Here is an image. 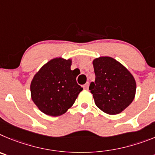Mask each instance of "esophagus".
Listing matches in <instances>:
<instances>
[{"instance_id": "esophagus-1", "label": "esophagus", "mask_w": 155, "mask_h": 155, "mask_svg": "<svg viewBox=\"0 0 155 155\" xmlns=\"http://www.w3.org/2000/svg\"><path fill=\"white\" fill-rule=\"evenodd\" d=\"M89 83H86V84L84 85V86H83V89H84V90H88V88H89Z\"/></svg>"}]
</instances>
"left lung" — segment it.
Masks as SVG:
<instances>
[{
	"label": "left lung",
	"mask_w": 155,
	"mask_h": 155,
	"mask_svg": "<svg viewBox=\"0 0 155 155\" xmlns=\"http://www.w3.org/2000/svg\"><path fill=\"white\" fill-rule=\"evenodd\" d=\"M96 79L90 86L95 104L103 112L115 115L124 111L134 100L136 81L124 65L110 56L93 61Z\"/></svg>",
	"instance_id": "obj_1"
}]
</instances>
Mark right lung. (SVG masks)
Listing matches in <instances>:
<instances>
[{"label":"right lung","instance_id":"right-lung-1","mask_svg":"<svg viewBox=\"0 0 155 155\" xmlns=\"http://www.w3.org/2000/svg\"><path fill=\"white\" fill-rule=\"evenodd\" d=\"M72 58L56 57L43 65L31 82V97L43 114L58 117L74 104L83 88L71 70Z\"/></svg>","mask_w":155,"mask_h":155}]
</instances>
